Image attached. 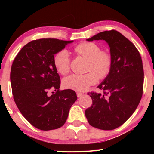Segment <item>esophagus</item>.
<instances>
[{"label":"esophagus","mask_w":154,"mask_h":154,"mask_svg":"<svg viewBox=\"0 0 154 154\" xmlns=\"http://www.w3.org/2000/svg\"><path fill=\"white\" fill-rule=\"evenodd\" d=\"M76 94H77V97H81V96H83V92H77V93H76Z\"/></svg>","instance_id":"obj_1"}]
</instances>
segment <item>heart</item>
Here are the masks:
<instances>
[{
  "mask_svg": "<svg viewBox=\"0 0 154 154\" xmlns=\"http://www.w3.org/2000/svg\"><path fill=\"white\" fill-rule=\"evenodd\" d=\"M75 51L88 59L85 74H71L64 78L62 85L65 88L85 91L110 73L113 66V57L106 50H101L100 46L93 42H83L75 48ZM71 59L66 50H61L54 56V65L60 74L66 75L70 70Z\"/></svg>",
  "mask_w": 154,
  "mask_h": 154,
  "instance_id": "b5f03b06",
  "label": "heart"
}]
</instances>
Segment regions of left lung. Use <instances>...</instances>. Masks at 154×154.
Returning a JSON list of instances; mask_svg holds the SVG:
<instances>
[{"instance_id": "left-lung-1", "label": "left lung", "mask_w": 154, "mask_h": 154, "mask_svg": "<svg viewBox=\"0 0 154 154\" xmlns=\"http://www.w3.org/2000/svg\"><path fill=\"white\" fill-rule=\"evenodd\" d=\"M104 40L110 47L113 66L110 73L98 86L103 93L88 92L92 104L85 111L89 124L111 130L123 125L138 106L143 94L144 69L138 50L116 30L100 32L88 41Z\"/></svg>"}]
</instances>
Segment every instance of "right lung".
<instances>
[{
    "mask_svg": "<svg viewBox=\"0 0 154 154\" xmlns=\"http://www.w3.org/2000/svg\"><path fill=\"white\" fill-rule=\"evenodd\" d=\"M72 42L34 40L21 49L12 62L10 81L14 100L23 116L39 130L62 127L77 100L73 90H60V77L54 65V54Z\"/></svg>",
    "mask_w": 154,
    "mask_h": 154,
    "instance_id": "add662e5",
    "label": "right lung"
}]
</instances>
